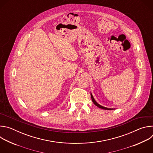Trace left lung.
<instances>
[{
  "instance_id": "1",
  "label": "left lung",
  "mask_w": 153,
  "mask_h": 153,
  "mask_svg": "<svg viewBox=\"0 0 153 153\" xmlns=\"http://www.w3.org/2000/svg\"><path fill=\"white\" fill-rule=\"evenodd\" d=\"M91 99H92V101H93V102L94 103V104L95 105H96L97 106H98L99 108H102V109H103V110H113V109H111V108H105V107H104V106H101V105H100L99 104H98L96 102V100H94V97H93V95H92V94L91 93Z\"/></svg>"
}]
</instances>
